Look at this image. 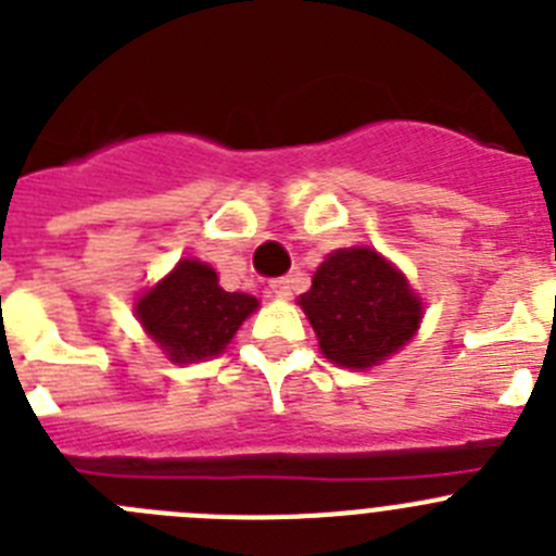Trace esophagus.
<instances>
[{
    "label": "esophagus",
    "mask_w": 556,
    "mask_h": 556,
    "mask_svg": "<svg viewBox=\"0 0 556 556\" xmlns=\"http://www.w3.org/2000/svg\"><path fill=\"white\" fill-rule=\"evenodd\" d=\"M268 290H271L274 296L277 299H288L290 293H293V279L290 277H277L271 279V285H268Z\"/></svg>",
    "instance_id": "1"
}]
</instances>
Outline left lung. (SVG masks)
I'll return each instance as SVG.
<instances>
[{
  "label": "left lung",
  "instance_id": "8db88e82",
  "mask_svg": "<svg viewBox=\"0 0 556 556\" xmlns=\"http://www.w3.org/2000/svg\"><path fill=\"white\" fill-rule=\"evenodd\" d=\"M318 346L343 368H368L402 349L421 324V299L374 249H340L324 260L299 299Z\"/></svg>",
  "mask_w": 556,
  "mask_h": 556
}]
</instances>
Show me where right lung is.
Listing matches in <instances>:
<instances>
[{
  "mask_svg": "<svg viewBox=\"0 0 556 556\" xmlns=\"http://www.w3.org/2000/svg\"><path fill=\"white\" fill-rule=\"evenodd\" d=\"M257 307L249 293H229L216 271L199 260H179L163 282L138 302V318L174 363L224 352L247 315Z\"/></svg>",
  "mask_w": 556,
  "mask_h": 556,
  "instance_id": "1",
  "label": "right lung"
}]
</instances>
